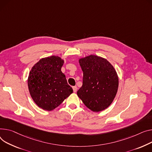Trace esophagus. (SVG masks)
<instances>
[{
  "label": "esophagus",
  "instance_id": "obj_1",
  "mask_svg": "<svg viewBox=\"0 0 152 152\" xmlns=\"http://www.w3.org/2000/svg\"><path fill=\"white\" fill-rule=\"evenodd\" d=\"M77 88L76 86H73V92H77Z\"/></svg>",
  "mask_w": 152,
  "mask_h": 152
}]
</instances>
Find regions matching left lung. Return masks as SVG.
I'll return each instance as SVG.
<instances>
[{"label": "left lung", "mask_w": 152, "mask_h": 152, "mask_svg": "<svg viewBox=\"0 0 152 152\" xmlns=\"http://www.w3.org/2000/svg\"><path fill=\"white\" fill-rule=\"evenodd\" d=\"M83 72V86L77 92L84 104L99 112L113 103L118 87L115 69L106 58L90 55L79 60Z\"/></svg>", "instance_id": "1"}]
</instances>
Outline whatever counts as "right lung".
<instances>
[{"instance_id": "obj_1", "label": "right lung", "mask_w": 152, "mask_h": 152, "mask_svg": "<svg viewBox=\"0 0 152 152\" xmlns=\"http://www.w3.org/2000/svg\"><path fill=\"white\" fill-rule=\"evenodd\" d=\"M64 63L60 57L52 56L40 59L30 70L28 90L40 108L53 110L73 92L61 71Z\"/></svg>"}]
</instances>
